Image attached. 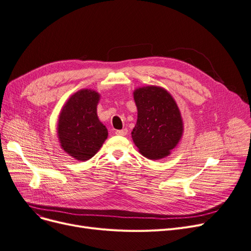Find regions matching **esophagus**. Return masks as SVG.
<instances>
[{"label":"esophagus","mask_w":251,"mask_h":251,"mask_svg":"<svg viewBox=\"0 0 251 251\" xmlns=\"http://www.w3.org/2000/svg\"><path fill=\"white\" fill-rule=\"evenodd\" d=\"M115 133H116L117 135H120V136H125V135H127V133H128V130H127L126 128H125V129H122V130H116Z\"/></svg>","instance_id":"34e87169"}]
</instances>
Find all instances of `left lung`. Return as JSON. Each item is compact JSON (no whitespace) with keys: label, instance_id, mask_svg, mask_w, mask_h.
<instances>
[{"label":"left lung","instance_id":"left-lung-1","mask_svg":"<svg viewBox=\"0 0 251 251\" xmlns=\"http://www.w3.org/2000/svg\"><path fill=\"white\" fill-rule=\"evenodd\" d=\"M133 99L137 107V121L131 132L134 145L151 160L169 156L183 134L176 101L166 89L155 85L136 88Z\"/></svg>","mask_w":251,"mask_h":251}]
</instances>
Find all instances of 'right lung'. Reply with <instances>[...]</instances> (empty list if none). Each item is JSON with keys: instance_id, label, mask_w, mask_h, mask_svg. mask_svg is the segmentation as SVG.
<instances>
[{"instance_id": "obj_1", "label": "right lung", "mask_w": 251, "mask_h": 251, "mask_svg": "<svg viewBox=\"0 0 251 251\" xmlns=\"http://www.w3.org/2000/svg\"><path fill=\"white\" fill-rule=\"evenodd\" d=\"M100 94L92 89L74 93L62 106L57 123L61 149L78 161L91 159L107 138V129L97 116Z\"/></svg>"}]
</instances>
